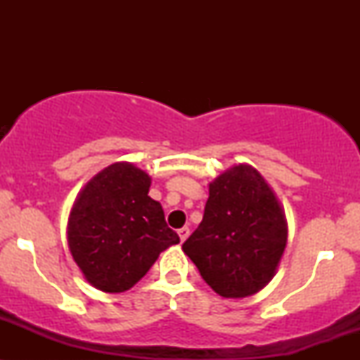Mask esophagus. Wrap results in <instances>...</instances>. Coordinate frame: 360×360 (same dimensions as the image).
<instances>
[{
	"label": "esophagus",
	"instance_id": "esophagus-1",
	"mask_svg": "<svg viewBox=\"0 0 360 360\" xmlns=\"http://www.w3.org/2000/svg\"><path fill=\"white\" fill-rule=\"evenodd\" d=\"M177 233H179V238H181V242H184L186 238L189 237V229H188V226H183V229H179V230H177Z\"/></svg>",
	"mask_w": 360,
	"mask_h": 360
}]
</instances>
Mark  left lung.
<instances>
[{"instance_id":"left-lung-1","label":"left lung","mask_w":360,"mask_h":360,"mask_svg":"<svg viewBox=\"0 0 360 360\" xmlns=\"http://www.w3.org/2000/svg\"><path fill=\"white\" fill-rule=\"evenodd\" d=\"M208 189L203 220L183 250L217 295L247 298L278 271L288 243L284 208L250 164L226 169Z\"/></svg>"}]
</instances>
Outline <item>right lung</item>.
I'll return each mask as SVG.
<instances>
[{
	"label": "right lung",
	"mask_w": 360,
	"mask_h": 360,
	"mask_svg": "<svg viewBox=\"0 0 360 360\" xmlns=\"http://www.w3.org/2000/svg\"><path fill=\"white\" fill-rule=\"evenodd\" d=\"M150 176L131 162H115L81 189L68 220V243L84 279L103 292H125L162 250L179 243L159 201L148 196Z\"/></svg>",
	"instance_id": "obj_1"
}]
</instances>
